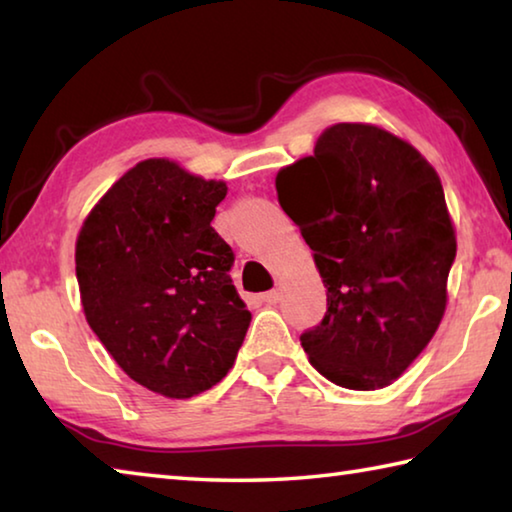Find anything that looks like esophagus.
Segmentation results:
<instances>
[{
	"mask_svg": "<svg viewBox=\"0 0 512 512\" xmlns=\"http://www.w3.org/2000/svg\"><path fill=\"white\" fill-rule=\"evenodd\" d=\"M280 298H282V293L277 291V289H273V291H266V293H262V300L266 302V305H277V302H280Z\"/></svg>",
	"mask_w": 512,
	"mask_h": 512,
	"instance_id": "esophagus-1",
	"label": "esophagus"
}]
</instances>
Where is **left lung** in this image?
I'll use <instances>...</instances> for the list:
<instances>
[{"mask_svg": "<svg viewBox=\"0 0 512 512\" xmlns=\"http://www.w3.org/2000/svg\"><path fill=\"white\" fill-rule=\"evenodd\" d=\"M275 187L327 289L323 320L300 334L311 366L350 391L388 386L445 314L456 235L438 173L400 137L336 124Z\"/></svg>", "mask_w": 512, "mask_h": 512, "instance_id": "1", "label": "left lung"}]
</instances>
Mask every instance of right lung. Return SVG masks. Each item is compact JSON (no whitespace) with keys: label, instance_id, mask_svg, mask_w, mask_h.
Wrapping results in <instances>:
<instances>
[{"label":"right lung","instance_id":"1","mask_svg":"<svg viewBox=\"0 0 512 512\" xmlns=\"http://www.w3.org/2000/svg\"><path fill=\"white\" fill-rule=\"evenodd\" d=\"M228 187L144 160L94 205L76 241L85 318L128 377L194 397L228 375L250 325L212 228Z\"/></svg>","mask_w":512,"mask_h":512}]
</instances>
